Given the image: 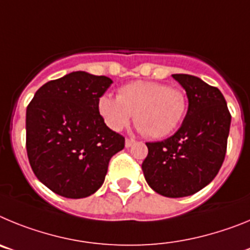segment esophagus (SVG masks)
Returning a JSON list of instances; mask_svg holds the SVG:
<instances>
[{
	"instance_id": "esophagus-1",
	"label": "esophagus",
	"mask_w": 250,
	"mask_h": 250,
	"mask_svg": "<svg viewBox=\"0 0 250 250\" xmlns=\"http://www.w3.org/2000/svg\"><path fill=\"white\" fill-rule=\"evenodd\" d=\"M134 144H135V140H134V139H126V140H125V146L126 147L132 146Z\"/></svg>"
}]
</instances>
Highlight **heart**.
Returning a JSON list of instances; mask_svg holds the SVG:
<instances>
[{
    "mask_svg": "<svg viewBox=\"0 0 250 250\" xmlns=\"http://www.w3.org/2000/svg\"><path fill=\"white\" fill-rule=\"evenodd\" d=\"M116 98L110 95L99 98L98 111L104 123L114 131H120L134 114L136 126L154 139L173 132L188 107L184 91L156 81H132L121 86Z\"/></svg>",
    "mask_w": 250,
    "mask_h": 250,
    "instance_id": "1",
    "label": "heart"
}]
</instances>
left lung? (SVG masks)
<instances>
[{"label":"left lung","mask_w":250,"mask_h":250,"mask_svg":"<svg viewBox=\"0 0 250 250\" xmlns=\"http://www.w3.org/2000/svg\"><path fill=\"white\" fill-rule=\"evenodd\" d=\"M173 77L187 91V116L173 136L146 143L141 169L152 190L183 198L202 190L222 167L231 116L219 89L191 75Z\"/></svg>","instance_id":"8db88e82"}]
</instances>
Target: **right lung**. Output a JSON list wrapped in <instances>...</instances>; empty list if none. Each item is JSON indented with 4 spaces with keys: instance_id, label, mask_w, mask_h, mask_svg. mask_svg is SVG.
I'll return each instance as SVG.
<instances>
[{
    "instance_id": "1",
    "label": "right lung",
    "mask_w": 250,
    "mask_h": 250,
    "mask_svg": "<svg viewBox=\"0 0 250 250\" xmlns=\"http://www.w3.org/2000/svg\"><path fill=\"white\" fill-rule=\"evenodd\" d=\"M112 83L106 76L71 72L41 86L26 111V150L40 182L70 199L103 185L109 161L125 138L106 126L98 100Z\"/></svg>"
}]
</instances>
